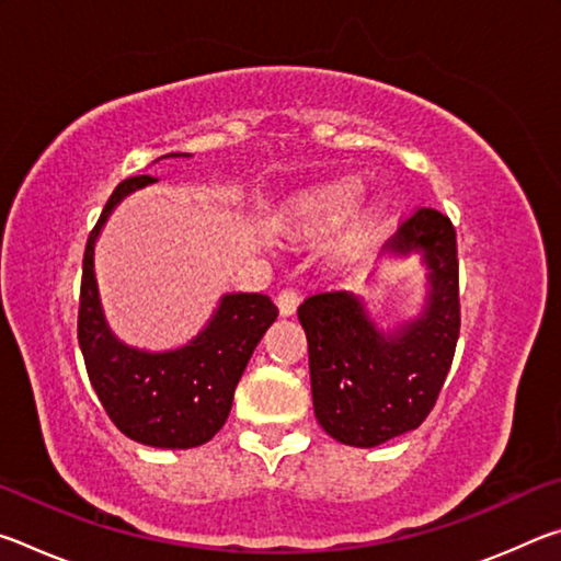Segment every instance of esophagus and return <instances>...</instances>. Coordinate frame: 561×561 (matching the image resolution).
Masks as SVG:
<instances>
[{
    "mask_svg": "<svg viewBox=\"0 0 561 561\" xmlns=\"http://www.w3.org/2000/svg\"><path fill=\"white\" fill-rule=\"evenodd\" d=\"M297 307H299V294L294 289H284L279 291L277 297V309L282 317H294L297 314Z\"/></svg>",
    "mask_w": 561,
    "mask_h": 561,
    "instance_id": "obj_1",
    "label": "esophagus"
}]
</instances>
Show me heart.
<instances>
[{"label":"heart","mask_w":561,"mask_h":561,"mask_svg":"<svg viewBox=\"0 0 561 561\" xmlns=\"http://www.w3.org/2000/svg\"><path fill=\"white\" fill-rule=\"evenodd\" d=\"M364 185L356 178H334L311 183L291 193L277 215V230L291 240H321L339 230L356 209ZM388 203L383 197H371L351 220L348 230L331 247V260L341 267L358 262L383 230Z\"/></svg>","instance_id":"b5f03b06"}]
</instances>
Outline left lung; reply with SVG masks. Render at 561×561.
<instances>
[{"label": "left lung", "mask_w": 561, "mask_h": 561, "mask_svg": "<svg viewBox=\"0 0 561 561\" xmlns=\"http://www.w3.org/2000/svg\"><path fill=\"white\" fill-rule=\"evenodd\" d=\"M417 260L423 294L413 314L381 324L374 301L354 291L309 297L299 321L309 341L314 415L331 438L376 448L425 421L460 334L458 250L450 220L423 207L383 244L366 289L388 264Z\"/></svg>", "instance_id": "1"}]
</instances>
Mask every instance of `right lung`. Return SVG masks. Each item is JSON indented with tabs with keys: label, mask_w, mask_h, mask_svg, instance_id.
<instances>
[{
	"label": "right lung",
	"mask_w": 561,
	"mask_h": 561,
	"mask_svg": "<svg viewBox=\"0 0 561 561\" xmlns=\"http://www.w3.org/2000/svg\"><path fill=\"white\" fill-rule=\"evenodd\" d=\"M190 158V153H168ZM156 160V163H158ZM158 178H128L113 190L83 254L79 346L93 391L116 428L150 448H197L222 428L234 388L274 321L277 307L267 294H222L210 319L183 346L148 351L130 346L111 329L96 277V242L113 210Z\"/></svg>",
	"instance_id": "add662e5"
}]
</instances>
